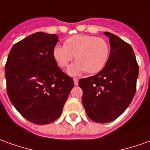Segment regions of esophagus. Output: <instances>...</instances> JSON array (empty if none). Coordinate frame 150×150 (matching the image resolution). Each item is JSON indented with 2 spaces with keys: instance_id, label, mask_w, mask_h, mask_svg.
<instances>
[{
  "instance_id": "34e87169",
  "label": "esophagus",
  "mask_w": 150,
  "mask_h": 150,
  "mask_svg": "<svg viewBox=\"0 0 150 150\" xmlns=\"http://www.w3.org/2000/svg\"><path fill=\"white\" fill-rule=\"evenodd\" d=\"M73 81H74V85H78V79H77V78H73Z\"/></svg>"
}]
</instances>
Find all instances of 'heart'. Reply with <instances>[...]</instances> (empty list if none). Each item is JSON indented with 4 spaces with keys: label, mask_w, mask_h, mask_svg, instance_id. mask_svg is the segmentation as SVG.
Listing matches in <instances>:
<instances>
[{
    "label": "heart",
    "mask_w": 150,
    "mask_h": 150,
    "mask_svg": "<svg viewBox=\"0 0 150 150\" xmlns=\"http://www.w3.org/2000/svg\"><path fill=\"white\" fill-rule=\"evenodd\" d=\"M109 46L105 39L90 35H76L65 41L64 45H56L53 57L58 65L64 69L74 59L77 62L69 67L70 75L82 72L90 74L101 71L108 60Z\"/></svg>",
    "instance_id": "1"
}]
</instances>
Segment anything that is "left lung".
<instances>
[{"instance_id": "obj_1", "label": "left lung", "mask_w": 150, "mask_h": 150, "mask_svg": "<svg viewBox=\"0 0 150 150\" xmlns=\"http://www.w3.org/2000/svg\"><path fill=\"white\" fill-rule=\"evenodd\" d=\"M110 54L105 68L94 76L81 78L82 104L94 122L106 123L115 120L127 108L136 91L139 66L128 43L110 33Z\"/></svg>"}]
</instances>
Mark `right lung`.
<instances>
[{"label":"right lung","instance_id":"obj_1","mask_svg":"<svg viewBox=\"0 0 150 150\" xmlns=\"http://www.w3.org/2000/svg\"><path fill=\"white\" fill-rule=\"evenodd\" d=\"M55 34L36 33L14 44L5 67L7 94L19 113L45 125L61 114L74 83L53 57Z\"/></svg>","mask_w":150,"mask_h":150}]
</instances>
